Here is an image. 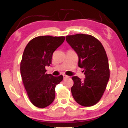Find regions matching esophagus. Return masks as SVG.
<instances>
[{
	"label": "esophagus",
	"instance_id": "34e87169",
	"mask_svg": "<svg viewBox=\"0 0 128 128\" xmlns=\"http://www.w3.org/2000/svg\"><path fill=\"white\" fill-rule=\"evenodd\" d=\"M63 77H64V79H66V78H69V76H66V74H64Z\"/></svg>",
	"mask_w": 128,
	"mask_h": 128
}]
</instances>
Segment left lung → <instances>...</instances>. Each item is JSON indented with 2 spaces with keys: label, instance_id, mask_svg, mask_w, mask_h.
Instances as JSON below:
<instances>
[{
  "label": "left lung",
  "instance_id": "1",
  "mask_svg": "<svg viewBox=\"0 0 128 128\" xmlns=\"http://www.w3.org/2000/svg\"><path fill=\"white\" fill-rule=\"evenodd\" d=\"M66 40L78 56V66L84 69L83 81L73 76L71 88L73 98L84 107H90L100 100L110 78L107 54L102 44L91 35L66 36Z\"/></svg>",
  "mask_w": 128,
  "mask_h": 128
}]
</instances>
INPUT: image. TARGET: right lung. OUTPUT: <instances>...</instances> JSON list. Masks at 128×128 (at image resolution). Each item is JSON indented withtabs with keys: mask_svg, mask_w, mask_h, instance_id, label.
<instances>
[{
	"mask_svg": "<svg viewBox=\"0 0 128 128\" xmlns=\"http://www.w3.org/2000/svg\"><path fill=\"white\" fill-rule=\"evenodd\" d=\"M65 36H50L36 37L28 43L20 63L22 83L31 103L38 108L50 105L55 98V87L63 76L54 77L46 73V66L51 64L55 51Z\"/></svg>",
	"mask_w": 128,
	"mask_h": 128,
	"instance_id": "1",
	"label": "right lung"
}]
</instances>
